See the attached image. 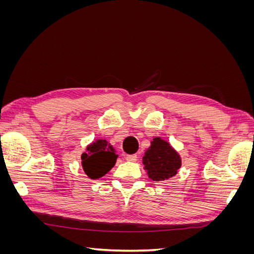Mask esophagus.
Wrapping results in <instances>:
<instances>
[{
    "instance_id": "34e87169",
    "label": "esophagus",
    "mask_w": 254,
    "mask_h": 254,
    "mask_svg": "<svg viewBox=\"0 0 254 254\" xmlns=\"http://www.w3.org/2000/svg\"><path fill=\"white\" fill-rule=\"evenodd\" d=\"M125 159L127 161H131V162H134V161H136V159H137V156L136 155H127L125 157Z\"/></svg>"
}]
</instances>
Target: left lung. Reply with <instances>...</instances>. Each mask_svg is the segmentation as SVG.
<instances>
[{"label":"left lung","mask_w":254,"mask_h":254,"mask_svg":"<svg viewBox=\"0 0 254 254\" xmlns=\"http://www.w3.org/2000/svg\"><path fill=\"white\" fill-rule=\"evenodd\" d=\"M143 164L150 179L162 181L172 178L177 174L181 166V159L178 152L166 141L155 137L150 147L144 153Z\"/></svg>","instance_id":"left-lung-1"}]
</instances>
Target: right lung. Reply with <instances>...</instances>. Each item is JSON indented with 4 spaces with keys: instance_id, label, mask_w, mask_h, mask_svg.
Returning <instances> with one entry per match:
<instances>
[{
    "instance_id": "1",
    "label": "right lung",
    "mask_w": 254,
    "mask_h": 254,
    "mask_svg": "<svg viewBox=\"0 0 254 254\" xmlns=\"http://www.w3.org/2000/svg\"><path fill=\"white\" fill-rule=\"evenodd\" d=\"M81 156L83 171L91 179H98L108 173L119 157L106 140H97L87 147Z\"/></svg>"
}]
</instances>
